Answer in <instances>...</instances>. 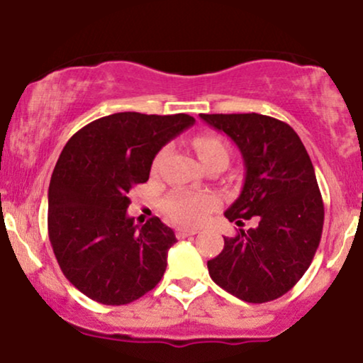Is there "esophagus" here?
<instances>
[{"instance_id": "obj_1", "label": "esophagus", "mask_w": 363, "mask_h": 363, "mask_svg": "<svg viewBox=\"0 0 363 363\" xmlns=\"http://www.w3.org/2000/svg\"><path fill=\"white\" fill-rule=\"evenodd\" d=\"M176 235H177L179 240H184V238H189V236L197 235V229H184V228H179Z\"/></svg>"}]
</instances>
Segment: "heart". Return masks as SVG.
Here are the masks:
<instances>
[{"label":"heart","instance_id":"obj_1","mask_svg":"<svg viewBox=\"0 0 363 363\" xmlns=\"http://www.w3.org/2000/svg\"><path fill=\"white\" fill-rule=\"evenodd\" d=\"M194 147L204 166L213 162H226L229 160V149L221 137L214 134L197 135L194 139ZM164 150L157 155L155 164L162 157ZM218 206V199L208 192H191V191H174L164 199V211L172 221L184 226H197L204 223L208 216Z\"/></svg>","mask_w":363,"mask_h":363}]
</instances>
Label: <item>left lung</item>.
Segmentation results:
<instances>
[{
	"label": "left lung",
	"instance_id": "1",
	"mask_svg": "<svg viewBox=\"0 0 363 363\" xmlns=\"http://www.w3.org/2000/svg\"><path fill=\"white\" fill-rule=\"evenodd\" d=\"M224 132L245 162L241 194L224 216L258 226L224 238L208 261L216 284L247 303H266L290 291L313 259L323 229V201L303 142L278 118L261 113H201Z\"/></svg>",
	"mask_w": 363,
	"mask_h": 363
}]
</instances>
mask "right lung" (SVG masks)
<instances>
[{"label":"right lung","mask_w":363,"mask_h":363,"mask_svg":"<svg viewBox=\"0 0 363 363\" xmlns=\"http://www.w3.org/2000/svg\"><path fill=\"white\" fill-rule=\"evenodd\" d=\"M194 122L187 113H112L63 147L48 187V236L63 274L90 300L127 305L164 277L176 235L159 218L134 224L128 191L147 182L159 150Z\"/></svg>","instance_id":"right-lung-1"}]
</instances>
